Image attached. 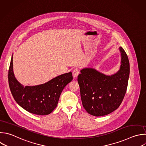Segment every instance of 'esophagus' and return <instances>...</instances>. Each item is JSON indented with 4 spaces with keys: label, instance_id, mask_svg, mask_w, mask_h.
Here are the masks:
<instances>
[{
    "label": "esophagus",
    "instance_id": "esophagus-1",
    "mask_svg": "<svg viewBox=\"0 0 146 146\" xmlns=\"http://www.w3.org/2000/svg\"><path fill=\"white\" fill-rule=\"evenodd\" d=\"M79 75V70L77 68H75L72 71V75L74 78H76Z\"/></svg>",
    "mask_w": 146,
    "mask_h": 146
}]
</instances>
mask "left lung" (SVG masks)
Wrapping results in <instances>:
<instances>
[{
	"label": "left lung",
	"mask_w": 146,
	"mask_h": 146,
	"mask_svg": "<svg viewBox=\"0 0 146 146\" xmlns=\"http://www.w3.org/2000/svg\"><path fill=\"white\" fill-rule=\"evenodd\" d=\"M121 64L119 70L111 76L94 68L80 70L78 82L82 104L91 115L101 116L116 110L121 103L126 92L129 75V63L124 49L119 47Z\"/></svg>",
	"instance_id": "left-lung-1"
}]
</instances>
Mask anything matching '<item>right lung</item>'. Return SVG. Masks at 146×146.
Listing matches in <instances>:
<instances>
[{
  "instance_id": "1",
  "label": "right lung",
  "mask_w": 146,
  "mask_h": 146,
  "mask_svg": "<svg viewBox=\"0 0 146 146\" xmlns=\"http://www.w3.org/2000/svg\"><path fill=\"white\" fill-rule=\"evenodd\" d=\"M13 60L12 56L8 77L15 100L30 113L38 115L50 114L56 107L63 88L72 80V72L60 75L44 84L25 87L14 76Z\"/></svg>"
}]
</instances>
